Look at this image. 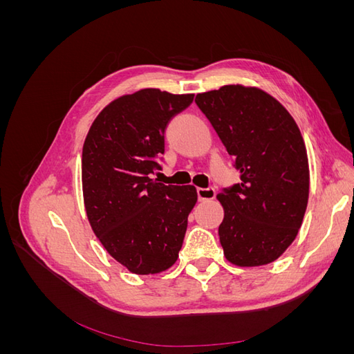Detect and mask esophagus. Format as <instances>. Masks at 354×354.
Returning <instances> with one entry per match:
<instances>
[{"label": "esophagus", "instance_id": "obj_1", "mask_svg": "<svg viewBox=\"0 0 354 354\" xmlns=\"http://www.w3.org/2000/svg\"><path fill=\"white\" fill-rule=\"evenodd\" d=\"M196 192H198V199L199 201H211V199L216 198V189H214V187H207V189L198 187Z\"/></svg>", "mask_w": 354, "mask_h": 354}]
</instances>
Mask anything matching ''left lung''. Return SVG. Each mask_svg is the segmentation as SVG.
Here are the masks:
<instances>
[{
	"label": "left lung",
	"instance_id": "left-lung-1",
	"mask_svg": "<svg viewBox=\"0 0 354 354\" xmlns=\"http://www.w3.org/2000/svg\"><path fill=\"white\" fill-rule=\"evenodd\" d=\"M195 102L241 173V183L217 195L224 255L241 267L269 264L294 242L307 208L310 173L299 128L257 87L224 85Z\"/></svg>",
	"mask_w": 354,
	"mask_h": 354
}]
</instances>
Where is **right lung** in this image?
<instances>
[{"label": "right lung", "instance_id": "right-lung-1", "mask_svg": "<svg viewBox=\"0 0 354 354\" xmlns=\"http://www.w3.org/2000/svg\"><path fill=\"white\" fill-rule=\"evenodd\" d=\"M194 94L145 88L111 102L82 147V194L90 226L104 250L136 274H155L178 259L195 186L153 178L171 118Z\"/></svg>", "mask_w": 354, "mask_h": 354}]
</instances>
